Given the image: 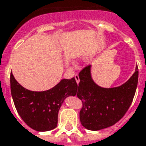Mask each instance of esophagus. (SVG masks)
I'll use <instances>...</instances> for the list:
<instances>
[{
    "instance_id": "esophagus-1",
    "label": "esophagus",
    "mask_w": 146,
    "mask_h": 146,
    "mask_svg": "<svg viewBox=\"0 0 146 146\" xmlns=\"http://www.w3.org/2000/svg\"><path fill=\"white\" fill-rule=\"evenodd\" d=\"M75 80H76V83H77V84H79V82H80V77H79V76L77 75V74H76V75H75Z\"/></svg>"
}]
</instances>
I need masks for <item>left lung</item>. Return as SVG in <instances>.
I'll return each instance as SVG.
<instances>
[{
  "label": "left lung",
  "mask_w": 146,
  "mask_h": 146,
  "mask_svg": "<svg viewBox=\"0 0 146 146\" xmlns=\"http://www.w3.org/2000/svg\"><path fill=\"white\" fill-rule=\"evenodd\" d=\"M92 66L79 73L76 95L82 101L80 120L86 129L98 131L114 125L124 116L131 105L138 80V66L131 78L116 88H102L92 77Z\"/></svg>",
  "instance_id": "1"
}]
</instances>
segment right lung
Returning a JSON list of instances; mask_svg holds the SVG:
<instances>
[{
	"label": "right lung",
	"instance_id": "add662e5",
	"mask_svg": "<svg viewBox=\"0 0 146 146\" xmlns=\"http://www.w3.org/2000/svg\"><path fill=\"white\" fill-rule=\"evenodd\" d=\"M11 96L21 118L37 131H48L57 127L58 114L65 99L75 96L77 84L74 77L63 79L52 88L33 92L20 85L11 73Z\"/></svg>",
	"mask_w": 146,
	"mask_h": 146
}]
</instances>
